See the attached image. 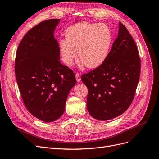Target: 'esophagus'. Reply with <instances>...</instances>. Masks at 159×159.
Here are the masks:
<instances>
[{
    "label": "esophagus",
    "instance_id": "1",
    "mask_svg": "<svg viewBox=\"0 0 159 159\" xmlns=\"http://www.w3.org/2000/svg\"><path fill=\"white\" fill-rule=\"evenodd\" d=\"M75 77H76V81L78 82V83H79V82H80L81 80V77L80 76L79 73H76L75 74Z\"/></svg>",
    "mask_w": 159,
    "mask_h": 159
}]
</instances>
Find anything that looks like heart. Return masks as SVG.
Segmentation results:
<instances>
[{
  "label": "heart",
  "instance_id": "b5f03b06",
  "mask_svg": "<svg viewBox=\"0 0 159 159\" xmlns=\"http://www.w3.org/2000/svg\"><path fill=\"white\" fill-rule=\"evenodd\" d=\"M112 42L109 27L103 23L80 22L68 27L65 40L60 41V50L64 63L73 64L78 50L79 60L87 68L99 67L107 58Z\"/></svg>",
  "mask_w": 159,
  "mask_h": 159
}]
</instances>
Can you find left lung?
<instances>
[{
    "mask_svg": "<svg viewBox=\"0 0 159 159\" xmlns=\"http://www.w3.org/2000/svg\"><path fill=\"white\" fill-rule=\"evenodd\" d=\"M138 54L132 37L120 22L118 37L104 62L81 76L89 90L87 109L93 118L112 119L130 106L140 75Z\"/></svg>",
    "mask_w": 159,
    "mask_h": 159,
    "instance_id": "left-lung-1",
    "label": "left lung"
}]
</instances>
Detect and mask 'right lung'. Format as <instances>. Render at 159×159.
<instances>
[{"label": "right lung", "instance_id": "right-lung-1", "mask_svg": "<svg viewBox=\"0 0 159 159\" xmlns=\"http://www.w3.org/2000/svg\"><path fill=\"white\" fill-rule=\"evenodd\" d=\"M60 19L32 27L23 37L15 60L17 85L25 106L39 120L50 122L63 114L70 90L75 85L73 70L61 64L54 31Z\"/></svg>", "mask_w": 159, "mask_h": 159}]
</instances>
